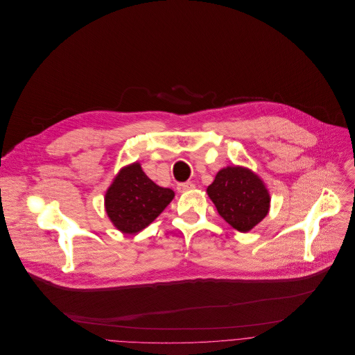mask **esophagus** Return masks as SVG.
Here are the masks:
<instances>
[{"label":"esophagus","instance_id":"1","mask_svg":"<svg viewBox=\"0 0 355 355\" xmlns=\"http://www.w3.org/2000/svg\"><path fill=\"white\" fill-rule=\"evenodd\" d=\"M196 186H194V183H191V182H186V183H180V184H178V191L179 193H184V191H189V190H193Z\"/></svg>","mask_w":355,"mask_h":355}]
</instances>
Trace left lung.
Listing matches in <instances>:
<instances>
[{
    "label": "left lung",
    "mask_w": 355,
    "mask_h": 355,
    "mask_svg": "<svg viewBox=\"0 0 355 355\" xmlns=\"http://www.w3.org/2000/svg\"><path fill=\"white\" fill-rule=\"evenodd\" d=\"M207 193L218 214L239 232L250 231L268 212L270 196L263 182L241 166L220 171Z\"/></svg>",
    "instance_id": "1"
}]
</instances>
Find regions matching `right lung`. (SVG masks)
I'll list each match as a JSON object with an SVG mask.
<instances>
[{"label":"right lung","mask_w":355,"mask_h":355,"mask_svg":"<svg viewBox=\"0 0 355 355\" xmlns=\"http://www.w3.org/2000/svg\"><path fill=\"white\" fill-rule=\"evenodd\" d=\"M173 197L171 189L159 187L143 172L139 164H132L116 176L106 193L105 207L119 231L137 234L148 227Z\"/></svg>","instance_id":"add662e5"}]
</instances>
